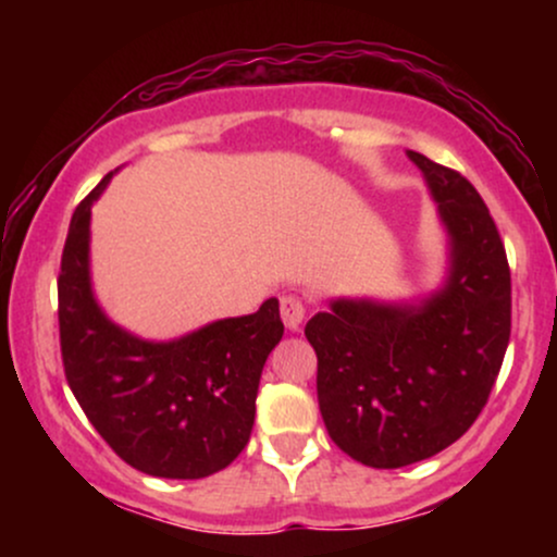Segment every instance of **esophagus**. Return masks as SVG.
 Listing matches in <instances>:
<instances>
[{"label": "esophagus", "instance_id": "34e87169", "mask_svg": "<svg viewBox=\"0 0 557 557\" xmlns=\"http://www.w3.org/2000/svg\"><path fill=\"white\" fill-rule=\"evenodd\" d=\"M280 317H283L287 330H300L306 319V306L298 296H283L280 298Z\"/></svg>", "mask_w": 557, "mask_h": 557}]
</instances>
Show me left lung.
I'll return each instance as SVG.
<instances>
[{"label": "left lung", "instance_id": "8db88e82", "mask_svg": "<svg viewBox=\"0 0 557 557\" xmlns=\"http://www.w3.org/2000/svg\"><path fill=\"white\" fill-rule=\"evenodd\" d=\"M445 233V274L421 296L330 298L306 324L332 443L372 469L437 456L474 424L510 337V272L490 209L458 172L419 151Z\"/></svg>", "mask_w": 557, "mask_h": 557}]
</instances>
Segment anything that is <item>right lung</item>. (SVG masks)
<instances>
[{
    "instance_id": "obj_1",
    "label": "right lung",
    "mask_w": 557,
    "mask_h": 557,
    "mask_svg": "<svg viewBox=\"0 0 557 557\" xmlns=\"http://www.w3.org/2000/svg\"><path fill=\"white\" fill-rule=\"evenodd\" d=\"M104 177L70 220L60 293L67 385L107 445L162 479L216 474L246 447L267 356L283 341L280 300L172 341H146L107 317L91 280V209Z\"/></svg>"
}]
</instances>
